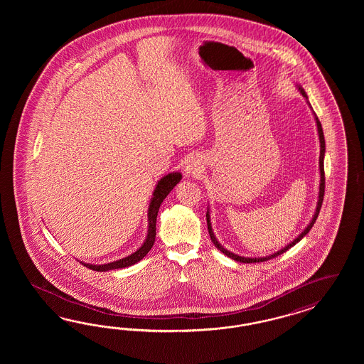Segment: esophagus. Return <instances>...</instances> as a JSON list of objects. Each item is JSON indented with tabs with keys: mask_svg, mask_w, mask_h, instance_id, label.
Instances as JSON below:
<instances>
[{
	"mask_svg": "<svg viewBox=\"0 0 364 364\" xmlns=\"http://www.w3.org/2000/svg\"><path fill=\"white\" fill-rule=\"evenodd\" d=\"M186 172H187L188 175H198L201 172V169H203V163H201V160L196 157V156H193V157H189L187 161H186Z\"/></svg>",
	"mask_w": 364,
	"mask_h": 364,
	"instance_id": "1",
	"label": "esophagus"
}]
</instances>
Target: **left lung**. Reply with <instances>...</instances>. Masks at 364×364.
<instances>
[{
    "mask_svg": "<svg viewBox=\"0 0 364 364\" xmlns=\"http://www.w3.org/2000/svg\"><path fill=\"white\" fill-rule=\"evenodd\" d=\"M299 90H300V93L306 97V99L309 100L307 97V95H306V92H304V89L300 88L299 87ZM315 120H316V125H318V133H319V140H320V156H319V168H320V187H319V200H318V205H316V210H315V215H314V218H312V220L309 223V225H307V228L304 230V231L301 232L300 235H299L298 237L294 240L292 242H289L287 247H284L283 250H280V251H277L274 255H269V256H265V257H244V256H239V255L232 254L230 251H227L225 248H223V245H221L220 242H218V239L215 237V233L212 231V225H210V210H207V225H208V232H210V240L212 242L215 244V247L218 248V250H220L223 254L225 255V256H228V257H231L233 260H236V262H240V263H260V262H267V260H269V259H274L276 256H279V255L284 254L286 251H288L291 247H294L296 242H300L309 231H311V228H312V225L315 224V221L318 219V215H319L320 208H321V204H323V198H324V187H326V177H324V152H326V141H324V134H323V129H321V124H320L319 119L316 117V114H315Z\"/></svg>",
    "mask_w": 364,
    "mask_h": 364,
    "instance_id": "obj_1",
    "label": "left lung"
}]
</instances>
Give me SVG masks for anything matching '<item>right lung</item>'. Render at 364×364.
Here are the masks:
<instances>
[{"label": "right lung", "instance_id": "right-lung-1", "mask_svg": "<svg viewBox=\"0 0 364 364\" xmlns=\"http://www.w3.org/2000/svg\"><path fill=\"white\" fill-rule=\"evenodd\" d=\"M180 180H181V173L175 172V173H168L166 176L163 177L157 183V186L154 188V198L151 200L149 210H148V223H149L148 235H146V239H145L143 245L136 252H133L132 255H129L124 259H120V260L108 263V264L95 265L85 264V263H82V264L88 267L89 269L105 272V271H109V269L125 268V267H129V265L136 264L137 262H140L144 256L148 254L151 251V248L154 247V239H156V219H157L159 208H160L163 200L168 196V193L175 188Z\"/></svg>", "mask_w": 364, "mask_h": 364}]
</instances>
